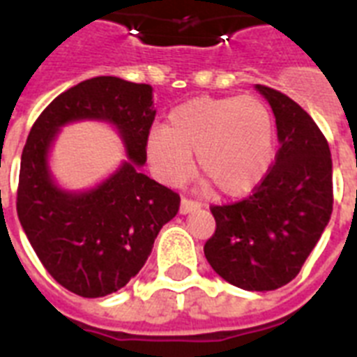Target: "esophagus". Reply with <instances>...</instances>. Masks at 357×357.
<instances>
[{
  "instance_id": "1",
  "label": "esophagus",
  "mask_w": 357,
  "mask_h": 357,
  "mask_svg": "<svg viewBox=\"0 0 357 357\" xmlns=\"http://www.w3.org/2000/svg\"><path fill=\"white\" fill-rule=\"evenodd\" d=\"M199 208H201V204L196 203V201L181 199V204H179V213H181V215H187V213L196 212V210Z\"/></svg>"
}]
</instances>
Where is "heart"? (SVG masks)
I'll use <instances>...</instances> for the list:
<instances>
[{"label": "heart", "mask_w": 357, "mask_h": 357, "mask_svg": "<svg viewBox=\"0 0 357 357\" xmlns=\"http://www.w3.org/2000/svg\"><path fill=\"white\" fill-rule=\"evenodd\" d=\"M197 169L226 197L252 194L273 161V119L255 97H197L170 111L165 129L153 127L145 156L163 185L179 187Z\"/></svg>", "instance_id": "1"}]
</instances>
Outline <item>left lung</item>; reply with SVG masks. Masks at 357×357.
Masks as SVG:
<instances>
[{
  "mask_svg": "<svg viewBox=\"0 0 357 357\" xmlns=\"http://www.w3.org/2000/svg\"><path fill=\"white\" fill-rule=\"evenodd\" d=\"M275 114L278 154L252 196L212 206L204 244L213 271L246 291L286 286L302 269L333 213V160L314 120L277 89L255 86Z\"/></svg>",
  "mask_w": 357,
  "mask_h": 357,
  "instance_id": "left-lung-1",
  "label": "left lung"
}]
</instances>
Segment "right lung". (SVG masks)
Returning <instances> with one entry per match:
<instances>
[{
  "label": "right lung",
  "instance_id": "1",
  "mask_svg": "<svg viewBox=\"0 0 357 357\" xmlns=\"http://www.w3.org/2000/svg\"><path fill=\"white\" fill-rule=\"evenodd\" d=\"M154 116L153 86L93 77L61 93L30 131L21 154L17 215L46 271L79 296L122 289L178 213V194L142 172ZM75 121L111 125L126 153L107 178L82 191L59 185L49 167L58 132Z\"/></svg>",
  "mask_w": 357,
  "mask_h": 357
}]
</instances>
